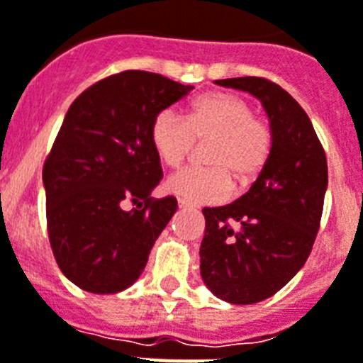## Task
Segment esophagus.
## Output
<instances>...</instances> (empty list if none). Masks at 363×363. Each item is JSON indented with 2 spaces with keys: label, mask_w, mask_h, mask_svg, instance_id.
<instances>
[{
  "label": "esophagus",
  "mask_w": 363,
  "mask_h": 363,
  "mask_svg": "<svg viewBox=\"0 0 363 363\" xmlns=\"http://www.w3.org/2000/svg\"><path fill=\"white\" fill-rule=\"evenodd\" d=\"M179 208H181V210H190L191 205H190V203H186V201L179 199Z\"/></svg>",
  "instance_id": "obj_1"
}]
</instances>
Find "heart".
Segmentation results:
<instances>
[{
    "label": "heart",
    "mask_w": 363,
    "mask_h": 363,
    "mask_svg": "<svg viewBox=\"0 0 363 363\" xmlns=\"http://www.w3.org/2000/svg\"><path fill=\"white\" fill-rule=\"evenodd\" d=\"M273 142L269 121L255 114L247 99L227 92L197 97L186 120L166 108L151 123V144L167 167L182 166L196 144H208V166L188 167L166 181V190L190 205L225 201L233 179L240 186L257 181L269 162Z\"/></svg>",
    "instance_id": "heart-1"
}]
</instances>
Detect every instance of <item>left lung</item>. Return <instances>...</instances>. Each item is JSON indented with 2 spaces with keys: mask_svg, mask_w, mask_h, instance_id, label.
Listing matches in <instances>:
<instances>
[{
  "mask_svg": "<svg viewBox=\"0 0 363 363\" xmlns=\"http://www.w3.org/2000/svg\"><path fill=\"white\" fill-rule=\"evenodd\" d=\"M216 84L258 97L275 142L247 194L230 205L203 208L201 277L221 301L260 303L282 290L312 251L328 184L327 157L310 118L284 88L264 77Z\"/></svg>",
  "mask_w": 363,
  "mask_h": 363,
  "instance_id": "obj_1",
  "label": "left lung"
}]
</instances>
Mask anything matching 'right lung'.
Returning a JSON list of instances; mask_svg holds the SVG:
<instances>
[{
  "instance_id": "add662e5",
  "label": "right lung",
  "mask_w": 363,
  "mask_h": 363,
  "mask_svg": "<svg viewBox=\"0 0 363 363\" xmlns=\"http://www.w3.org/2000/svg\"><path fill=\"white\" fill-rule=\"evenodd\" d=\"M191 88L127 69L86 88L66 112L42 181L55 260L81 290L118 294L142 275L177 210L175 197H151L162 179L151 123Z\"/></svg>"
}]
</instances>
